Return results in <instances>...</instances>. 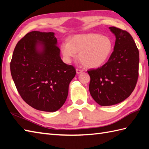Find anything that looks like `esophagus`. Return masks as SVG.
Returning <instances> with one entry per match:
<instances>
[{
	"label": "esophagus",
	"instance_id": "obj_1",
	"mask_svg": "<svg viewBox=\"0 0 149 149\" xmlns=\"http://www.w3.org/2000/svg\"><path fill=\"white\" fill-rule=\"evenodd\" d=\"M83 72V70H80V69H78V68L76 69V73H77V74H81V73H82Z\"/></svg>",
	"mask_w": 149,
	"mask_h": 149
}]
</instances>
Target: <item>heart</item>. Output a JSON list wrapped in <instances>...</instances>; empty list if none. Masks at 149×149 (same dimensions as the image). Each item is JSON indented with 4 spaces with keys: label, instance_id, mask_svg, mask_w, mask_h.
Segmentation results:
<instances>
[{
    "label": "heart",
    "instance_id": "1",
    "mask_svg": "<svg viewBox=\"0 0 149 149\" xmlns=\"http://www.w3.org/2000/svg\"><path fill=\"white\" fill-rule=\"evenodd\" d=\"M61 53L70 63L77 57L88 68H96L103 65L110 58L113 50L112 40L107 36L90 33L75 35L70 42L62 43Z\"/></svg>",
    "mask_w": 149,
    "mask_h": 149
}]
</instances>
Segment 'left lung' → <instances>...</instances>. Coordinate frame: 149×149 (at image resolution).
Returning a JSON list of instances; mask_svg holds the SVG:
<instances>
[{"label": "left lung", "instance_id": "left-lung-1", "mask_svg": "<svg viewBox=\"0 0 149 149\" xmlns=\"http://www.w3.org/2000/svg\"><path fill=\"white\" fill-rule=\"evenodd\" d=\"M116 40L114 50L103 66L88 71L89 90L100 106H112L122 102L134 90L138 78L139 51L128 32L110 27Z\"/></svg>", "mask_w": 149, "mask_h": 149}]
</instances>
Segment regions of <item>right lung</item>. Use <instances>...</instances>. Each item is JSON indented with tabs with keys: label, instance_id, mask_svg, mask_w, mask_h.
<instances>
[{
	"label": "right lung",
	"instance_id": "obj_1",
	"mask_svg": "<svg viewBox=\"0 0 149 149\" xmlns=\"http://www.w3.org/2000/svg\"><path fill=\"white\" fill-rule=\"evenodd\" d=\"M54 33L32 31L17 43L10 63L21 97L33 108L54 112L66 100L74 66L63 63Z\"/></svg>",
	"mask_w": 149,
	"mask_h": 149
}]
</instances>
